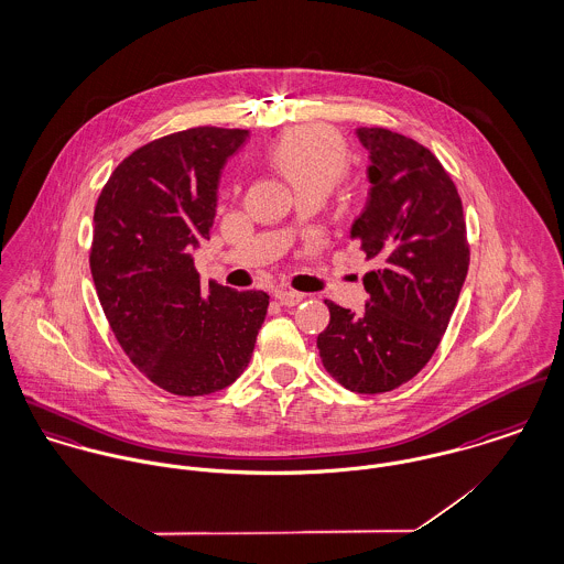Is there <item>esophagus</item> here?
Listing matches in <instances>:
<instances>
[{"instance_id":"1","label":"esophagus","mask_w":564,"mask_h":564,"mask_svg":"<svg viewBox=\"0 0 564 564\" xmlns=\"http://www.w3.org/2000/svg\"><path fill=\"white\" fill-rule=\"evenodd\" d=\"M276 299H279V303H281V305H285V307H296L299 303H303L305 294L294 292V290H281V292L276 294Z\"/></svg>"}]
</instances>
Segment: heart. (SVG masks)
Returning <instances> with one entry per match:
<instances>
[{
    "label": "heart",
    "instance_id": "1",
    "mask_svg": "<svg viewBox=\"0 0 564 564\" xmlns=\"http://www.w3.org/2000/svg\"><path fill=\"white\" fill-rule=\"evenodd\" d=\"M268 158L299 194L310 189L328 192L348 164L346 142L324 126H301L285 131L270 147Z\"/></svg>",
    "mask_w": 564,
    "mask_h": 564
}]
</instances>
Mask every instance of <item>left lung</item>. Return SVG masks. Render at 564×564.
I'll return each mask as SVG.
<instances>
[{
    "instance_id": "obj_1",
    "label": "left lung",
    "mask_w": 564,
    "mask_h": 564,
    "mask_svg": "<svg viewBox=\"0 0 564 564\" xmlns=\"http://www.w3.org/2000/svg\"><path fill=\"white\" fill-rule=\"evenodd\" d=\"M372 182L350 240L375 261L364 313L324 301L330 322L317 335L322 366L357 393L391 391L431 361L469 268L463 203L437 155L382 127L357 129Z\"/></svg>"
}]
</instances>
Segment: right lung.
Instances as JSON below:
<instances>
[{
  "mask_svg": "<svg viewBox=\"0 0 564 564\" xmlns=\"http://www.w3.org/2000/svg\"><path fill=\"white\" fill-rule=\"evenodd\" d=\"M249 129L192 127L135 149L95 205L90 272L131 364L175 395L229 387L268 312L261 290L203 285L189 247L209 236L220 169Z\"/></svg>",
  "mask_w": 564,
  "mask_h": 564,
  "instance_id": "1",
  "label": "right lung"
}]
</instances>
